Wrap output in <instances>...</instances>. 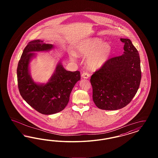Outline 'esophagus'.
I'll use <instances>...</instances> for the list:
<instances>
[{"label": "esophagus", "instance_id": "1", "mask_svg": "<svg viewBox=\"0 0 158 158\" xmlns=\"http://www.w3.org/2000/svg\"><path fill=\"white\" fill-rule=\"evenodd\" d=\"M90 76V75L88 72H83L82 75V77L83 78H85V79H88L89 78V77Z\"/></svg>", "mask_w": 158, "mask_h": 158}]
</instances>
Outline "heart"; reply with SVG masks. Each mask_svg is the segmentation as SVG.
Masks as SVG:
<instances>
[{"label": "heart", "instance_id": "b5f03b06", "mask_svg": "<svg viewBox=\"0 0 158 158\" xmlns=\"http://www.w3.org/2000/svg\"><path fill=\"white\" fill-rule=\"evenodd\" d=\"M111 47L108 43L98 38L86 39L76 47V53L80 56L86 57V64L90 69L96 70L102 67L109 59L111 54ZM75 54L71 58L74 59Z\"/></svg>", "mask_w": 158, "mask_h": 158}]
</instances>
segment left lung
Wrapping results in <instances>:
<instances>
[{
	"label": "left lung",
	"mask_w": 158,
	"mask_h": 158,
	"mask_svg": "<svg viewBox=\"0 0 158 158\" xmlns=\"http://www.w3.org/2000/svg\"><path fill=\"white\" fill-rule=\"evenodd\" d=\"M124 43L123 54L108 59L90 78L93 101L101 110H117L128 105L139 88L142 72L139 52L130 40Z\"/></svg>",
	"instance_id": "1"
}]
</instances>
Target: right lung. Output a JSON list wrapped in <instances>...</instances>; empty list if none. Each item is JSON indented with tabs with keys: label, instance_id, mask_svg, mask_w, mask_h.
Masks as SVG:
<instances>
[{
	"label": "right lung",
	"instance_id": "add662e5",
	"mask_svg": "<svg viewBox=\"0 0 158 158\" xmlns=\"http://www.w3.org/2000/svg\"><path fill=\"white\" fill-rule=\"evenodd\" d=\"M52 48V44L40 40L30 41L24 48L17 68L18 86L21 97L38 112L45 115L64 110L73 88L81 79L79 71H68L59 63L46 84L34 82L29 73V64L35 54L32 52L47 51Z\"/></svg>",
	"mask_w": 158,
	"mask_h": 158
}]
</instances>
